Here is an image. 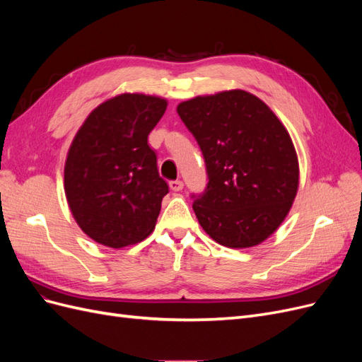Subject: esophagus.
Listing matches in <instances>:
<instances>
[{"label":"esophagus","instance_id":"esophagus-1","mask_svg":"<svg viewBox=\"0 0 362 362\" xmlns=\"http://www.w3.org/2000/svg\"><path fill=\"white\" fill-rule=\"evenodd\" d=\"M169 187H170V190H173V192H180V190H182L184 184H182V181H180V180H175V181H170V182H169Z\"/></svg>","mask_w":362,"mask_h":362}]
</instances>
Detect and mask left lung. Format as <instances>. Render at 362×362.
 <instances>
[{
	"instance_id": "1",
	"label": "left lung",
	"mask_w": 362,
	"mask_h": 362,
	"mask_svg": "<svg viewBox=\"0 0 362 362\" xmlns=\"http://www.w3.org/2000/svg\"><path fill=\"white\" fill-rule=\"evenodd\" d=\"M205 160L208 184L193 211L218 245L257 246L287 217L299 187L288 131L246 90L196 96L177 107Z\"/></svg>"
}]
</instances>
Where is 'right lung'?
<instances>
[{
    "mask_svg": "<svg viewBox=\"0 0 362 362\" xmlns=\"http://www.w3.org/2000/svg\"><path fill=\"white\" fill-rule=\"evenodd\" d=\"M168 101L122 93L98 105L75 134L64 163V193L75 222L96 243L120 249L154 231L169 185L148 136Z\"/></svg>",
    "mask_w": 362,
    "mask_h": 362,
    "instance_id": "add662e5",
    "label": "right lung"
}]
</instances>
